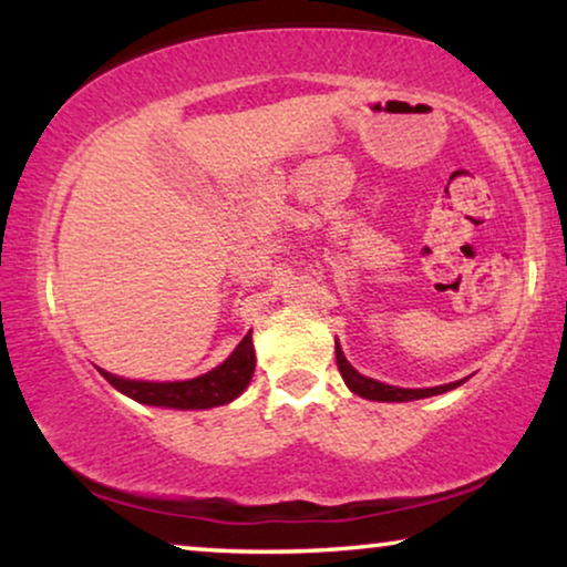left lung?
<instances>
[{
  "label": "left lung",
  "mask_w": 567,
  "mask_h": 567,
  "mask_svg": "<svg viewBox=\"0 0 567 567\" xmlns=\"http://www.w3.org/2000/svg\"><path fill=\"white\" fill-rule=\"evenodd\" d=\"M336 359H338L340 374H343L346 384L351 386V392L361 394V398H367V400H377V402L421 400V398H431V394L449 392V390H454V386L462 384V382H452V384H441V386H429V390H402V386L382 384V382H377V379H369V377L359 374V371H355L351 363L346 361V355H343V351H340L338 343H336Z\"/></svg>",
  "instance_id": "left-lung-1"
}]
</instances>
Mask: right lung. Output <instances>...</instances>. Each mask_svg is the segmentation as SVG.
<instances>
[{"mask_svg": "<svg viewBox=\"0 0 567 567\" xmlns=\"http://www.w3.org/2000/svg\"><path fill=\"white\" fill-rule=\"evenodd\" d=\"M255 371V348H252V332H247L243 343L235 348L221 367L208 371L204 377L188 379V382H131V379H121L107 374L100 369L107 382L115 390L128 394L136 402L157 408H181V410H200V408H216L224 402H231L237 394L250 384Z\"/></svg>", "mask_w": 567, "mask_h": 567, "instance_id": "right-lung-1", "label": "right lung"}]
</instances>
